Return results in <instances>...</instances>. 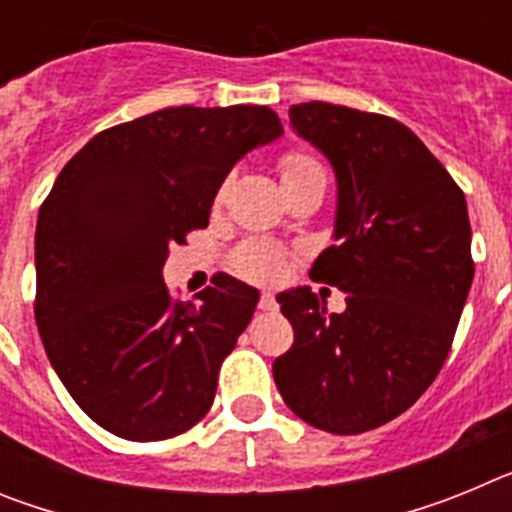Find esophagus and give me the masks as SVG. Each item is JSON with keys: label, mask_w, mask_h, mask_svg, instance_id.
<instances>
[{"label": "esophagus", "mask_w": 512, "mask_h": 512, "mask_svg": "<svg viewBox=\"0 0 512 512\" xmlns=\"http://www.w3.org/2000/svg\"><path fill=\"white\" fill-rule=\"evenodd\" d=\"M259 310H264V312H274V310H277V297H274V292H261Z\"/></svg>", "instance_id": "obj_1"}]
</instances>
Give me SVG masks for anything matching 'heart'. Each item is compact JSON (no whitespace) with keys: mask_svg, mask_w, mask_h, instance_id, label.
<instances>
[{"mask_svg":"<svg viewBox=\"0 0 512 512\" xmlns=\"http://www.w3.org/2000/svg\"><path fill=\"white\" fill-rule=\"evenodd\" d=\"M279 169H282V182L284 179H295V176L310 174V171H318L320 164L315 158L305 156L300 151H292L287 156H282L279 161ZM238 269L246 274V277L256 279V282H271L277 279L284 269V253L271 243H251V246L243 248L238 253Z\"/></svg>","mask_w":512,"mask_h":512,"instance_id":"1","label":"heart"}]
</instances>
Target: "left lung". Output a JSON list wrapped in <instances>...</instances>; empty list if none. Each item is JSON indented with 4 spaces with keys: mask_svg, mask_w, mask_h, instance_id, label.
<instances>
[{
    "mask_svg": "<svg viewBox=\"0 0 512 512\" xmlns=\"http://www.w3.org/2000/svg\"><path fill=\"white\" fill-rule=\"evenodd\" d=\"M289 125L336 174V243L310 277L346 292V310L307 287L277 295L295 343L274 382L305 423L354 436L405 413L449 356L474 279L467 200L392 117L307 102Z\"/></svg>",
    "mask_w": 512,
    "mask_h": 512,
    "instance_id": "left-lung-1",
    "label": "left lung"
}]
</instances>
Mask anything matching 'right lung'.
Wrapping results in <instances>:
<instances>
[{
    "label": "right lung",
    "instance_id": "1",
    "mask_svg": "<svg viewBox=\"0 0 512 512\" xmlns=\"http://www.w3.org/2000/svg\"><path fill=\"white\" fill-rule=\"evenodd\" d=\"M282 133L259 104L166 107L102 130L58 174L35 228V323L104 431L164 441L210 410L259 289L220 274L174 302L161 271L171 243L207 228L230 169Z\"/></svg>",
    "mask_w": 512,
    "mask_h": 512
}]
</instances>
